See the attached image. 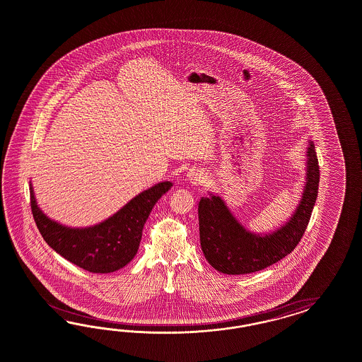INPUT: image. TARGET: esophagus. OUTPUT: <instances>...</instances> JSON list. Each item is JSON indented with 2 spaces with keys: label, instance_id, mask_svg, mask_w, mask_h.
Wrapping results in <instances>:
<instances>
[{
  "label": "esophagus",
  "instance_id": "esophagus-1",
  "mask_svg": "<svg viewBox=\"0 0 362 362\" xmlns=\"http://www.w3.org/2000/svg\"><path fill=\"white\" fill-rule=\"evenodd\" d=\"M188 176H189L191 180H194V182H199V180L202 179V174H200V173H191Z\"/></svg>",
  "mask_w": 362,
  "mask_h": 362
}]
</instances>
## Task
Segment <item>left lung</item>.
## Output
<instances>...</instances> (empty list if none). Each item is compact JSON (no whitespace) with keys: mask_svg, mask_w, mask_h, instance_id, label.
<instances>
[{"mask_svg":"<svg viewBox=\"0 0 362 362\" xmlns=\"http://www.w3.org/2000/svg\"><path fill=\"white\" fill-rule=\"evenodd\" d=\"M320 165L313 143L308 148L307 185L291 220L271 235L259 236L244 230L219 197L199 202L200 245L209 263L221 274H244L277 263L296 248L307 230L316 203Z\"/></svg>","mask_w":362,"mask_h":362,"instance_id":"left-lung-1","label":"left lung"}]
</instances>
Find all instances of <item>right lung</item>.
Segmentation results:
<instances>
[{
    "label": "right lung",
    "mask_w": 362,
    "mask_h": 362,
    "mask_svg": "<svg viewBox=\"0 0 362 362\" xmlns=\"http://www.w3.org/2000/svg\"><path fill=\"white\" fill-rule=\"evenodd\" d=\"M163 182L134 197L123 209L99 226L83 230L67 228L47 219L38 209L30 188V207L44 240L70 263L93 274H110L130 263L138 252L142 230L155 203L171 188Z\"/></svg>",
    "instance_id": "right-lung-1"
}]
</instances>
